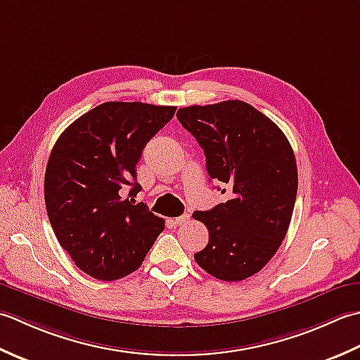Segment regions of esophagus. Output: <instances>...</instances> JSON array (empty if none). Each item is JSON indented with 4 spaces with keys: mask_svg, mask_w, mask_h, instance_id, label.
<instances>
[{
    "mask_svg": "<svg viewBox=\"0 0 360 360\" xmlns=\"http://www.w3.org/2000/svg\"><path fill=\"white\" fill-rule=\"evenodd\" d=\"M189 219H191L189 214H181V216L174 219V224H175V225H185L186 222H189Z\"/></svg>",
    "mask_w": 360,
    "mask_h": 360,
    "instance_id": "esophagus-1",
    "label": "esophagus"
}]
</instances>
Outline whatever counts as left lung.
Returning <instances> with one entry per match:
<instances>
[{
	"mask_svg": "<svg viewBox=\"0 0 360 360\" xmlns=\"http://www.w3.org/2000/svg\"><path fill=\"white\" fill-rule=\"evenodd\" d=\"M177 118L203 149L210 179L231 189L230 200L193 214L210 233L194 259L222 281L245 280L274 258L288 233L298 189L292 146L244 101L185 107Z\"/></svg>",
	"mask_w": 360,
	"mask_h": 360,
	"instance_id": "1",
	"label": "left lung"
}]
</instances>
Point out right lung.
Here are the masks:
<instances>
[{
  "label": "right lung",
  "instance_id": "right-lung-1",
  "mask_svg": "<svg viewBox=\"0 0 360 360\" xmlns=\"http://www.w3.org/2000/svg\"><path fill=\"white\" fill-rule=\"evenodd\" d=\"M177 107L104 102L63 130L48 160L45 203L51 226L76 266L115 281L141 266L165 221L144 203L136 163Z\"/></svg>",
  "mask_w": 360,
  "mask_h": 360
}]
</instances>
